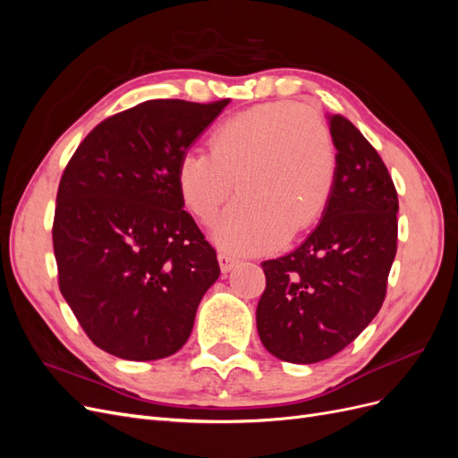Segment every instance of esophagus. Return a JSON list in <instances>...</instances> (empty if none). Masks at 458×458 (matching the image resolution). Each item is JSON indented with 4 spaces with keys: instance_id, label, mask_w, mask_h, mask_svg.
Wrapping results in <instances>:
<instances>
[{
    "instance_id": "esophagus-1",
    "label": "esophagus",
    "mask_w": 458,
    "mask_h": 458,
    "mask_svg": "<svg viewBox=\"0 0 458 458\" xmlns=\"http://www.w3.org/2000/svg\"><path fill=\"white\" fill-rule=\"evenodd\" d=\"M217 261H219L221 271L229 273V271L234 267V263H237V258L231 256V254H225V252H219V254H217Z\"/></svg>"
}]
</instances>
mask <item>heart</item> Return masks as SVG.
I'll return each instance as SVG.
<instances>
[{"label": "heart", "mask_w": 458, "mask_h": 458, "mask_svg": "<svg viewBox=\"0 0 458 458\" xmlns=\"http://www.w3.org/2000/svg\"><path fill=\"white\" fill-rule=\"evenodd\" d=\"M208 148L179 160L175 182L187 210L210 221L234 191L241 197L212 225L214 242L258 254L306 233L336 182V147L311 106L276 101L234 114L214 128Z\"/></svg>", "instance_id": "1"}]
</instances>
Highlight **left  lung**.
Segmentation results:
<instances>
[{"mask_svg": "<svg viewBox=\"0 0 458 458\" xmlns=\"http://www.w3.org/2000/svg\"><path fill=\"white\" fill-rule=\"evenodd\" d=\"M336 182L318 225L296 250L261 263V344L286 363L325 361L382 308L397 252V191L386 164L350 120L328 114Z\"/></svg>", "mask_w": 458, "mask_h": 458, "instance_id": "1", "label": "left lung"}]
</instances>
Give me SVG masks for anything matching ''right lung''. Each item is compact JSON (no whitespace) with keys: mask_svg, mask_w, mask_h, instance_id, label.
I'll return each mask as SVG.
<instances>
[{"mask_svg":"<svg viewBox=\"0 0 458 458\" xmlns=\"http://www.w3.org/2000/svg\"><path fill=\"white\" fill-rule=\"evenodd\" d=\"M227 103L145 101L101 122L66 165L53 221L59 288L110 355L155 361L182 350L217 281L175 172Z\"/></svg>","mask_w":458,"mask_h":458,"instance_id":"add662e5","label":"right lung"}]
</instances>
